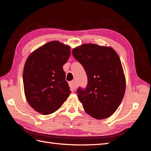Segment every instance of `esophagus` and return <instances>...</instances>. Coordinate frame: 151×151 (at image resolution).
I'll return each mask as SVG.
<instances>
[{
	"instance_id": "esophagus-1",
	"label": "esophagus",
	"mask_w": 151,
	"mask_h": 151,
	"mask_svg": "<svg viewBox=\"0 0 151 151\" xmlns=\"http://www.w3.org/2000/svg\"><path fill=\"white\" fill-rule=\"evenodd\" d=\"M69 86H70V89H73V90H75V89L77 88V84H76V82H75V81H72V82H69Z\"/></svg>"
}]
</instances>
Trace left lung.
I'll list each match as a JSON object with an SVG mask.
<instances>
[{
	"label": "left lung",
	"instance_id": "left-lung-1",
	"mask_svg": "<svg viewBox=\"0 0 151 151\" xmlns=\"http://www.w3.org/2000/svg\"><path fill=\"white\" fill-rule=\"evenodd\" d=\"M88 76L84 90L77 91L85 111L97 119L110 117L119 106L126 89L121 60L111 47L86 43L72 50Z\"/></svg>",
	"mask_w": 151,
	"mask_h": 151
}]
</instances>
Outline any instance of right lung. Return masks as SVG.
<instances>
[{
    "mask_svg": "<svg viewBox=\"0 0 151 151\" xmlns=\"http://www.w3.org/2000/svg\"><path fill=\"white\" fill-rule=\"evenodd\" d=\"M70 47L52 41L32 52L24 63V95L38 113L49 115L62 106L71 91L63 69L70 55Z\"/></svg>",
    "mask_w": 151,
    "mask_h": 151,
    "instance_id": "right-lung-1",
    "label": "right lung"
}]
</instances>
